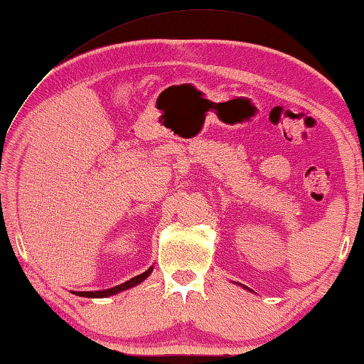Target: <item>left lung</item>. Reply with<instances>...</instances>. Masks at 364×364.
<instances>
[{"instance_id": "left-lung-1", "label": "left lung", "mask_w": 364, "mask_h": 364, "mask_svg": "<svg viewBox=\"0 0 364 364\" xmlns=\"http://www.w3.org/2000/svg\"><path fill=\"white\" fill-rule=\"evenodd\" d=\"M246 288H247V287H246Z\"/></svg>"}]
</instances>
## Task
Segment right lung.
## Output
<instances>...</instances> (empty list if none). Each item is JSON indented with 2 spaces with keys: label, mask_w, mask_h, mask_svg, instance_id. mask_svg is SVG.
I'll return each instance as SVG.
<instances>
[{
  "label": "right lung",
  "mask_w": 364,
  "mask_h": 364,
  "mask_svg": "<svg viewBox=\"0 0 364 364\" xmlns=\"http://www.w3.org/2000/svg\"><path fill=\"white\" fill-rule=\"evenodd\" d=\"M152 270H154V265H151V267H149L146 272H142L139 275L132 277V279H129V280H126L124 284L117 285V287H112V288H107V290H99V291H73V293H74V295L84 296V298H107V296H113V295H117V293H119V291L129 290V288L139 285L141 282L146 280L147 277L152 274Z\"/></svg>",
  "instance_id": "1"
}]
</instances>
